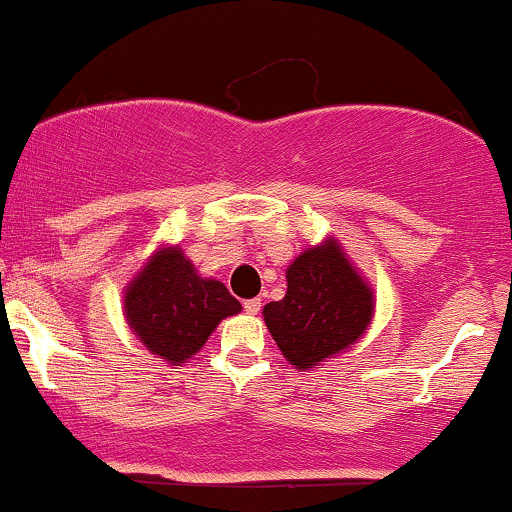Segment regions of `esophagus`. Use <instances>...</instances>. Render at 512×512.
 I'll return each mask as SVG.
<instances>
[{
	"label": "esophagus",
	"mask_w": 512,
	"mask_h": 512,
	"mask_svg": "<svg viewBox=\"0 0 512 512\" xmlns=\"http://www.w3.org/2000/svg\"><path fill=\"white\" fill-rule=\"evenodd\" d=\"M243 307H245V312H248V315H257V312L262 310V300L260 298H250V300H245Z\"/></svg>",
	"instance_id": "obj_1"
}]
</instances>
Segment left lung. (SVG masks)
<instances>
[{"mask_svg":"<svg viewBox=\"0 0 512 512\" xmlns=\"http://www.w3.org/2000/svg\"><path fill=\"white\" fill-rule=\"evenodd\" d=\"M286 283L283 300L264 305L262 315L281 355L300 372L350 348L372 324V288L334 238L295 257Z\"/></svg>","mask_w":512,"mask_h":512,"instance_id":"1","label":"left lung"}]
</instances>
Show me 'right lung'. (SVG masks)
<instances>
[{
  "label": "right lung",
  "instance_id": "1",
  "mask_svg": "<svg viewBox=\"0 0 512 512\" xmlns=\"http://www.w3.org/2000/svg\"><path fill=\"white\" fill-rule=\"evenodd\" d=\"M238 312L240 303L224 283L197 276L178 245L157 250L123 295V315L133 334L169 365L186 362L221 319Z\"/></svg>",
  "mask_w": 512,
  "mask_h": 512
}]
</instances>
